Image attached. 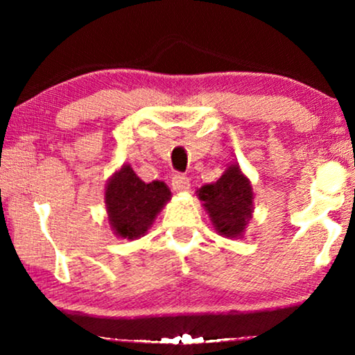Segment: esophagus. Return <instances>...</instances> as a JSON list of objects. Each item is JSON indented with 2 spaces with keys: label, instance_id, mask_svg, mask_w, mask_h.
<instances>
[{
  "label": "esophagus",
  "instance_id": "esophagus-1",
  "mask_svg": "<svg viewBox=\"0 0 355 355\" xmlns=\"http://www.w3.org/2000/svg\"><path fill=\"white\" fill-rule=\"evenodd\" d=\"M173 189L176 192H187L189 187H191V182H189V178L184 176V174H176V176L173 178Z\"/></svg>",
  "mask_w": 355,
  "mask_h": 355
}]
</instances>
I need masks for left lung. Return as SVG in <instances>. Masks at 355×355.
<instances>
[{"mask_svg":"<svg viewBox=\"0 0 355 355\" xmlns=\"http://www.w3.org/2000/svg\"><path fill=\"white\" fill-rule=\"evenodd\" d=\"M197 193L218 234L230 239L244 234L254 211V191L239 164H230L216 182L205 184Z\"/></svg>","mask_w":355,"mask_h":355,"instance_id":"left-lung-1","label":"left lung"}]
</instances>
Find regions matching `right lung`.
Returning <instances> with one entry per match:
<instances>
[{
	"instance_id": "1",
	"label": "right lung",
	"mask_w": 355,
	"mask_h": 355,
	"mask_svg": "<svg viewBox=\"0 0 355 355\" xmlns=\"http://www.w3.org/2000/svg\"><path fill=\"white\" fill-rule=\"evenodd\" d=\"M169 198L171 192L163 181L144 182L129 164H123L110 178L105 189L111 230L123 239H139L153 225Z\"/></svg>"
}]
</instances>
